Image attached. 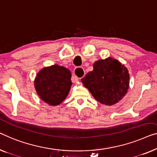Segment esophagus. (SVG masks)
Wrapping results in <instances>:
<instances>
[{
  "label": "esophagus",
  "mask_w": 157,
  "mask_h": 157,
  "mask_svg": "<svg viewBox=\"0 0 157 157\" xmlns=\"http://www.w3.org/2000/svg\"><path fill=\"white\" fill-rule=\"evenodd\" d=\"M74 82H76L79 79L83 78L85 75V72L82 67H76L74 71Z\"/></svg>",
  "instance_id": "1"
}]
</instances>
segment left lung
Segmentation results:
<instances>
[{"label": "left lung", "mask_w": 157, "mask_h": 157, "mask_svg": "<svg viewBox=\"0 0 157 157\" xmlns=\"http://www.w3.org/2000/svg\"><path fill=\"white\" fill-rule=\"evenodd\" d=\"M81 81L98 101L112 105L126 94L129 75L124 65L116 59L108 58L95 62L94 70Z\"/></svg>", "instance_id": "obj_1"}]
</instances>
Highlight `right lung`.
I'll list each match as a JSON object with an SVG mask.
<instances>
[{
    "mask_svg": "<svg viewBox=\"0 0 157 157\" xmlns=\"http://www.w3.org/2000/svg\"><path fill=\"white\" fill-rule=\"evenodd\" d=\"M71 76L69 69L59 65L44 68L35 81L37 94L49 105H59L69 94L72 85Z\"/></svg>",
    "mask_w": 157,
    "mask_h": 157,
    "instance_id": "1",
    "label": "right lung"
}]
</instances>
